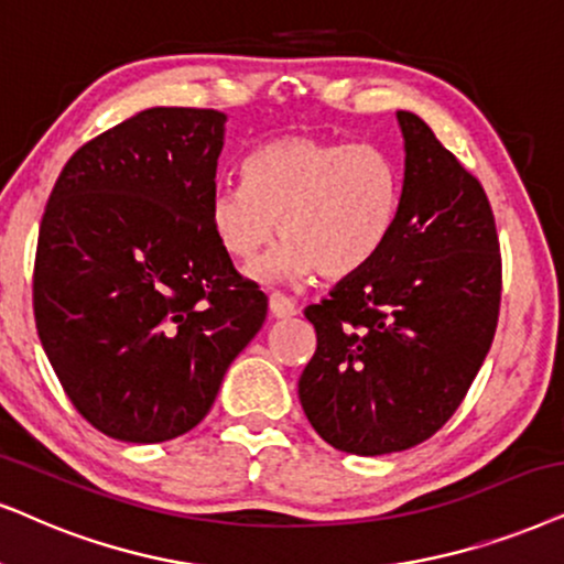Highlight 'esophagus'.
<instances>
[{"mask_svg": "<svg viewBox=\"0 0 564 564\" xmlns=\"http://www.w3.org/2000/svg\"><path fill=\"white\" fill-rule=\"evenodd\" d=\"M268 304H270V315H273L275 319H289L296 315V304L291 302L289 296H283L281 291H273L268 299Z\"/></svg>", "mask_w": 564, "mask_h": 564, "instance_id": "esophagus-1", "label": "esophagus"}]
</instances>
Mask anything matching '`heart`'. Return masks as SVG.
<instances>
[{
  "label": "heart",
  "mask_w": 564,
  "mask_h": 564,
  "mask_svg": "<svg viewBox=\"0 0 564 564\" xmlns=\"http://www.w3.org/2000/svg\"><path fill=\"white\" fill-rule=\"evenodd\" d=\"M245 184H220L208 203L210 231L237 262L275 237L283 241L254 273L273 281L317 270L340 281L365 270L393 237L403 205V171L377 142L283 134L254 148Z\"/></svg>",
  "instance_id": "1"
}]
</instances>
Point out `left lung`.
<instances>
[{"mask_svg":"<svg viewBox=\"0 0 564 564\" xmlns=\"http://www.w3.org/2000/svg\"><path fill=\"white\" fill-rule=\"evenodd\" d=\"M403 205L388 245L310 304L317 348L299 401L335 451L401 453L453 416L497 330L502 260L487 192L411 111Z\"/></svg>","mask_w":564,"mask_h":564,"instance_id":"left-lung-1","label":"left lung"}]
</instances>
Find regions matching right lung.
Masks as SVG:
<instances>
[{"instance_id": "1", "label": "right lung", "mask_w": 564, "mask_h": 564, "mask_svg": "<svg viewBox=\"0 0 564 564\" xmlns=\"http://www.w3.org/2000/svg\"><path fill=\"white\" fill-rule=\"evenodd\" d=\"M224 124L213 109L140 111L85 142L48 195L35 327L64 393L113 440L197 426L265 323L268 296L210 231Z\"/></svg>"}]
</instances>
